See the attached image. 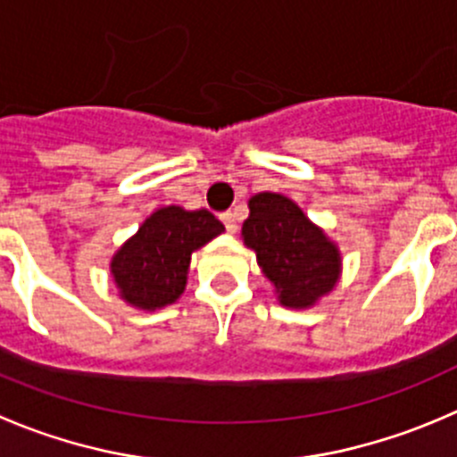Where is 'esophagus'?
Returning a JSON list of instances; mask_svg holds the SVG:
<instances>
[{
    "instance_id": "esophagus-1",
    "label": "esophagus",
    "mask_w": 457,
    "mask_h": 457,
    "mask_svg": "<svg viewBox=\"0 0 457 457\" xmlns=\"http://www.w3.org/2000/svg\"><path fill=\"white\" fill-rule=\"evenodd\" d=\"M220 220L224 221L226 231H228V233H236V231H237V221H236V215H233L231 211L221 212V215H220Z\"/></svg>"
}]
</instances>
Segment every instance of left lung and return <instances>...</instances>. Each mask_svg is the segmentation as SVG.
Returning <instances> with one entry per match:
<instances>
[{"label": "left lung", "instance_id": "left-lung-1", "mask_svg": "<svg viewBox=\"0 0 457 457\" xmlns=\"http://www.w3.org/2000/svg\"><path fill=\"white\" fill-rule=\"evenodd\" d=\"M242 237L287 307H310L338 280V251L305 212L276 193L251 197Z\"/></svg>", "mask_w": 457, "mask_h": 457}]
</instances>
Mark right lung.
<instances>
[{"instance_id":"1","label":"right lung","mask_w":457,"mask_h":457,"mask_svg":"<svg viewBox=\"0 0 457 457\" xmlns=\"http://www.w3.org/2000/svg\"><path fill=\"white\" fill-rule=\"evenodd\" d=\"M224 231L208 211L168 206L147 217L112 260L120 296L141 310H159L181 296L190 253Z\"/></svg>"}]
</instances>
